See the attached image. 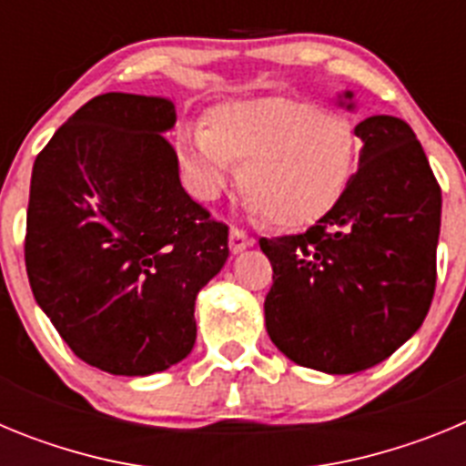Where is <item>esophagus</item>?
Listing matches in <instances>:
<instances>
[{
    "mask_svg": "<svg viewBox=\"0 0 466 466\" xmlns=\"http://www.w3.org/2000/svg\"><path fill=\"white\" fill-rule=\"evenodd\" d=\"M249 245H254V238L247 233V230L238 228V226H233L230 228V236H228V247H230V252H242V249H247Z\"/></svg>",
    "mask_w": 466,
    "mask_h": 466,
    "instance_id": "34e87169",
    "label": "esophagus"
}]
</instances>
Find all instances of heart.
<instances>
[{
  "label": "heart",
  "instance_id": "obj_1",
  "mask_svg": "<svg viewBox=\"0 0 466 466\" xmlns=\"http://www.w3.org/2000/svg\"><path fill=\"white\" fill-rule=\"evenodd\" d=\"M209 126H184L179 156L198 198L212 200L240 166V191L282 228L315 224L343 198L360 158V135L343 114L270 95L217 105Z\"/></svg>",
  "mask_w": 466,
  "mask_h": 466
}]
</instances>
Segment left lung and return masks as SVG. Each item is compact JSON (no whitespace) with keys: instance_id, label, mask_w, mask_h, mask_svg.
Returning <instances> with one entry per match:
<instances>
[{"instance_id":"left-lung-1","label":"left lung","mask_w":466,"mask_h":466,"mask_svg":"<svg viewBox=\"0 0 466 466\" xmlns=\"http://www.w3.org/2000/svg\"><path fill=\"white\" fill-rule=\"evenodd\" d=\"M357 135L360 167L339 205L306 233L258 240L273 266L270 340L336 376L380 364L425 322L441 228V187L409 123L371 116Z\"/></svg>"}]
</instances>
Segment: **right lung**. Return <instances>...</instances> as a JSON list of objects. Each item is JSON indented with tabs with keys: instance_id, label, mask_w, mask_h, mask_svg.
Returning a JSON list of instances; mask_svg holds the SVG:
<instances>
[{
	"instance_id": "add662e5",
	"label": "right lung",
	"mask_w": 466,
	"mask_h": 466,
	"mask_svg": "<svg viewBox=\"0 0 466 466\" xmlns=\"http://www.w3.org/2000/svg\"><path fill=\"white\" fill-rule=\"evenodd\" d=\"M158 95L86 102L32 167L25 268L72 352L114 376H149L196 343L198 291L228 258V226L179 182Z\"/></svg>"
}]
</instances>
